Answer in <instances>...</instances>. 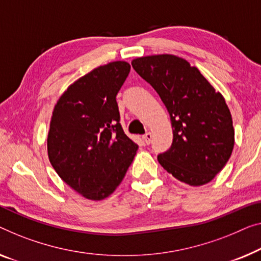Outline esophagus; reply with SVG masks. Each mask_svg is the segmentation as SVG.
Instances as JSON below:
<instances>
[{
    "instance_id": "1",
    "label": "esophagus",
    "mask_w": 261,
    "mask_h": 261,
    "mask_svg": "<svg viewBox=\"0 0 261 261\" xmlns=\"http://www.w3.org/2000/svg\"><path fill=\"white\" fill-rule=\"evenodd\" d=\"M151 139H152V134H151V132H146V134L143 136V142L145 143L146 145H149L151 143Z\"/></svg>"
}]
</instances>
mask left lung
<instances>
[{
	"instance_id": "1",
	"label": "left lung",
	"mask_w": 261,
	"mask_h": 261,
	"mask_svg": "<svg viewBox=\"0 0 261 261\" xmlns=\"http://www.w3.org/2000/svg\"><path fill=\"white\" fill-rule=\"evenodd\" d=\"M151 84L170 115L173 141L158 162L174 178L191 186L211 181L232 154L234 129L223 95L188 61L152 55L131 62Z\"/></svg>"
}]
</instances>
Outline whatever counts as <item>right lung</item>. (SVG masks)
Instances as JSON below:
<instances>
[{
  "label": "right lung",
  "instance_id": "add662e5",
  "mask_svg": "<svg viewBox=\"0 0 261 261\" xmlns=\"http://www.w3.org/2000/svg\"><path fill=\"white\" fill-rule=\"evenodd\" d=\"M129 72L124 61L100 65L73 82L54 108L49 161L62 180L87 199L110 196L137 152L120 125L116 102Z\"/></svg>",
  "mask_w": 261,
  "mask_h": 261
}]
</instances>
